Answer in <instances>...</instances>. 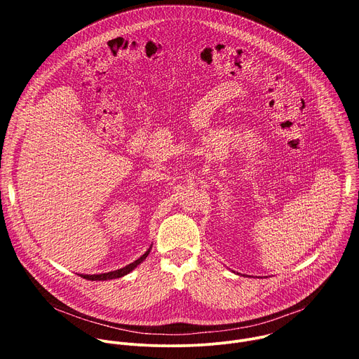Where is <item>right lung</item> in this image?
I'll return each mask as SVG.
<instances>
[{"label": "right lung", "instance_id": "right-lung-1", "mask_svg": "<svg viewBox=\"0 0 359 359\" xmlns=\"http://www.w3.org/2000/svg\"><path fill=\"white\" fill-rule=\"evenodd\" d=\"M150 248L151 247H149V250L142 255V257H139L136 262H133V263H130V264H128L126 267H123V269H119V270H115V271H109V273H104V274H92V276H88V274H79L81 277H83V278H86V280H90V281H104V280H114V278H119V277H123V276H126V274H129L132 270H135L143 260H146V257H147V254L150 252Z\"/></svg>", "mask_w": 359, "mask_h": 359}]
</instances>
